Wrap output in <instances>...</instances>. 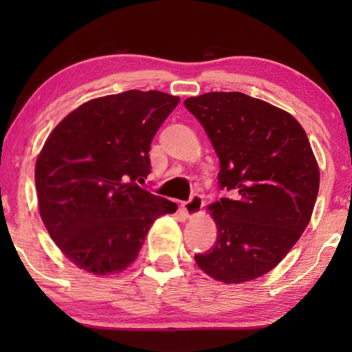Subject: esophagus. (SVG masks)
I'll return each instance as SVG.
<instances>
[{
	"mask_svg": "<svg viewBox=\"0 0 352 352\" xmlns=\"http://www.w3.org/2000/svg\"><path fill=\"white\" fill-rule=\"evenodd\" d=\"M204 206V199L201 195H198V193H195V195H192L189 201H184V203H182V207L183 210L188 213V216H195L201 212V208H203Z\"/></svg>",
	"mask_w": 352,
	"mask_h": 352,
	"instance_id": "esophagus-1",
	"label": "esophagus"
}]
</instances>
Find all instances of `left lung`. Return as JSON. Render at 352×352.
Segmentation results:
<instances>
[{
  "label": "left lung",
  "mask_w": 352,
  "mask_h": 352,
  "mask_svg": "<svg viewBox=\"0 0 352 352\" xmlns=\"http://www.w3.org/2000/svg\"><path fill=\"white\" fill-rule=\"evenodd\" d=\"M219 157V189L208 206L218 227L195 261L212 278L237 284L271 271L309 226L319 168L300 122L287 111L241 92L184 100Z\"/></svg>",
  "instance_id": "obj_1"
}]
</instances>
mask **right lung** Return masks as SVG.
Returning a JSON list of instances; mask_svg holds the SVG:
<instances>
[{"label":"right lung","instance_id":"obj_1","mask_svg":"<svg viewBox=\"0 0 352 352\" xmlns=\"http://www.w3.org/2000/svg\"><path fill=\"white\" fill-rule=\"evenodd\" d=\"M180 98L126 91L81 104L48 136L36 160L41 218L74 265L95 275L122 272L146 233L177 204L140 188L149 148Z\"/></svg>","mask_w":352,"mask_h":352}]
</instances>
